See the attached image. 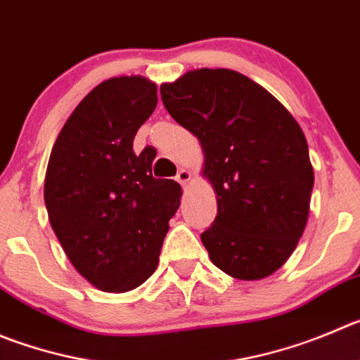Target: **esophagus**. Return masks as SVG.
I'll list each match as a JSON object with an SVG mask.
<instances>
[{
	"mask_svg": "<svg viewBox=\"0 0 360 360\" xmlns=\"http://www.w3.org/2000/svg\"><path fill=\"white\" fill-rule=\"evenodd\" d=\"M190 177H191V174L188 172V170H184V169H181L179 172H177V176H176V181L177 183H181L184 186V184L188 183V181H190Z\"/></svg>",
	"mask_w": 360,
	"mask_h": 360,
	"instance_id": "1",
	"label": "esophagus"
}]
</instances>
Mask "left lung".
I'll use <instances>...</instances> for the list:
<instances>
[{
  "mask_svg": "<svg viewBox=\"0 0 360 360\" xmlns=\"http://www.w3.org/2000/svg\"><path fill=\"white\" fill-rule=\"evenodd\" d=\"M165 108L200 140L218 213L202 234L214 266L241 281L277 271L309 217L314 172L297 120L231 69L190 70L160 86Z\"/></svg>",
  "mask_w": 360,
  "mask_h": 360,
  "instance_id": "obj_1",
  "label": "left lung"
}]
</instances>
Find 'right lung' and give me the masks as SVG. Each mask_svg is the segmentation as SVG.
<instances>
[{"label": "right lung", "mask_w": 360, "mask_h": 360, "mask_svg": "<svg viewBox=\"0 0 360 360\" xmlns=\"http://www.w3.org/2000/svg\"><path fill=\"white\" fill-rule=\"evenodd\" d=\"M156 103L149 79H106L70 113L49 156L51 227L74 268L103 291H131L154 274L179 207V184L150 174L156 153L133 150Z\"/></svg>", "instance_id": "right-lung-1"}]
</instances>
